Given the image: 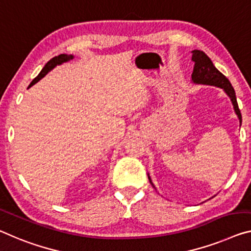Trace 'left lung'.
<instances>
[{
    "mask_svg": "<svg viewBox=\"0 0 251 251\" xmlns=\"http://www.w3.org/2000/svg\"><path fill=\"white\" fill-rule=\"evenodd\" d=\"M192 60L195 63L192 74L193 82L199 84H206V85H214L223 88L226 93L230 96L231 101H232L233 104L234 111H236L241 125V113L238 106L236 93H234V90L232 85H231V83L229 82V79L214 67V65L211 61V59L205 55V52L201 51V50H194V51H193ZM148 178L150 184L153 186L149 176Z\"/></svg>",
    "mask_w": 251,
    "mask_h": 251,
    "instance_id": "1",
    "label": "left lung"
}]
</instances>
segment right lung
Segmentation results:
<instances>
[{
    "mask_svg": "<svg viewBox=\"0 0 251 251\" xmlns=\"http://www.w3.org/2000/svg\"><path fill=\"white\" fill-rule=\"evenodd\" d=\"M69 59H73V56L71 55V56H67V55H65V53H61V55H59V56H56V57H53V58H51L50 59L47 64L45 65V67L42 68V71L40 72V74L38 75L36 78H34L31 83H30V85H29V87L30 86H32L33 84H36L38 80H40L42 77H44L46 74H47L48 72H50L51 71V69L55 67V66H57V65H60V64H63V63H65V61H67V60H69Z\"/></svg>",
    "mask_w": 251,
    "mask_h": 251,
    "instance_id": "right-lung-1",
    "label": "right lung"
}]
</instances>
